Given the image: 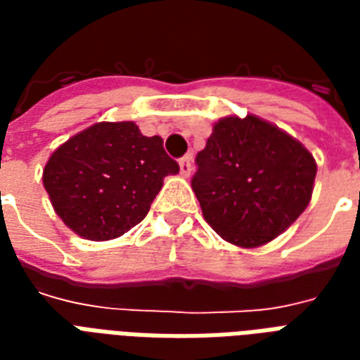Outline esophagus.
I'll list each match as a JSON object with an SVG mask.
<instances>
[{"label": "esophagus", "instance_id": "esophagus-1", "mask_svg": "<svg viewBox=\"0 0 360 360\" xmlns=\"http://www.w3.org/2000/svg\"><path fill=\"white\" fill-rule=\"evenodd\" d=\"M179 172L183 177H188L193 173V158L185 156L179 160Z\"/></svg>", "mask_w": 360, "mask_h": 360}]
</instances>
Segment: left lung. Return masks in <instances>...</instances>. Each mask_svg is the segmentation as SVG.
<instances>
[{
	"mask_svg": "<svg viewBox=\"0 0 360 360\" xmlns=\"http://www.w3.org/2000/svg\"><path fill=\"white\" fill-rule=\"evenodd\" d=\"M193 191L227 243L262 247L309 206L316 162L291 134L257 115L219 119L196 156Z\"/></svg>",
	"mask_w": 360,
	"mask_h": 360,
	"instance_id": "obj_1",
	"label": "left lung"
}]
</instances>
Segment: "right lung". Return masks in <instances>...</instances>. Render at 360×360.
Instances as JSON below:
<instances>
[{"label":"right lung","instance_id":"1","mask_svg":"<svg viewBox=\"0 0 360 360\" xmlns=\"http://www.w3.org/2000/svg\"><path fill=\"white\" fill-rule=\"evenodd\" d=\"M179 165L160 136H144L133 121H102L63 142L44 167V188L71 231L108 241L144 219Z\"/></svg>","mask_w":360,"mask_h":360}]
</instances>
